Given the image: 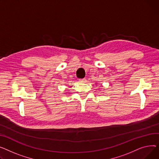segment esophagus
Here are the masks:
<instances>
[{"mask_svg": "<svg viewBox=\"0 0 159 159\" xmlns=\"http://www.w3.org/2000/svg\"><path fill=\"white\" fill-rule=\"evenodd\" d=\"M79 80H80V81L81 83H86V82H87V80H86L85 78H82V79H80Z\"/></svg>", "mask_w": 159, "mask_h": 159, "instance_id": "obj_1", "label": "esophagus"}]
</instances>
